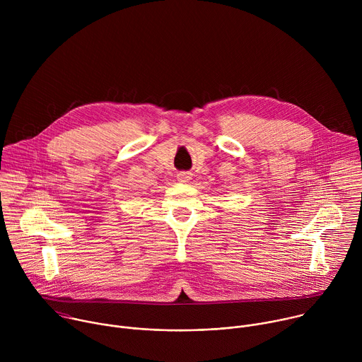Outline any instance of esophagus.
I'll return each instance as SVG.
<instances>
[{
  "mask_svg": "<svg viewBox=\"0 0 362 362\" xmlns=\"http://www.w3.org/2000/svg\"><path fill=\"white\" fill-rule=\"evenodd\" d=\"M190 179H192V175L187 173V172L177 173V180L182 182V183H187V182H190Z\"/></svg>",
  "mask_w": 362,
  "mask_h": 362,
  "instance_id": "esophagus-1",
  "label": "esophagus"
}]
</instances>
